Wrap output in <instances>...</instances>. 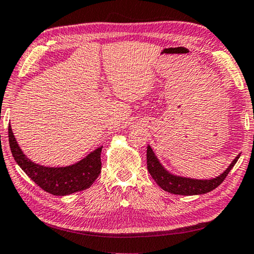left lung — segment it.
I'll return each instance as SVG.
<instances>
[{"mask_svg":"<svg viewBox=\"0 0 254 254\" xmlns=\"http://www.w3.org/2000/svg\"><path fill=\"white\" fill-rule=\"evenodd\" d=\"M239 158L240 154L232 161L229 168H227L221 176H218V177L213 179L199 180L171 175L169 171H167L163 168L161 163L159 162L156 154L152 151L151 147L148 145L147 148V167L148 171L150 175H151V177L154 179V182H156L163 190L168 191L170 194L184 196L206 194V192L212 191L213 189L220 186V185L224 182L226 176L229 175V173L232 170V168H233Z\"/></svg>","mask_w":254,"mask_h":254,"instance_id":"1","label":"left lung"}]
</instances>
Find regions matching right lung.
<instances>
[{"label": "right lung", "instance_id": "1", "mask_svg": "<svg viewBox=\"0 0 254 254\" xmlns=\"http://www.w3.org/2000/svg\"><path fill=\"white\" fill-rule=\"evenodd\" d=\"M8 143L16 163L38 186L55 196H65L89 188L101 174L102 147L94 150L79 162L68 167L50 168L30 161L16 142L8 126Z\"/></svg>", "mask_w": 254, "mask_h": 254}]
</instances>
